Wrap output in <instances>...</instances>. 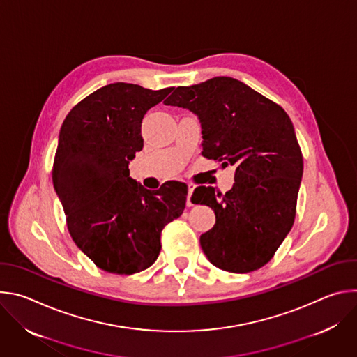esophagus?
<instances>
[{
	"mask_svg": "<svg viewBox=\"0 0 357 357\" xmlns=\"http://www.w3.org/2000/svg\"><path fill=\"white\" fill-rule=\"evenodd\" d=\"M193 190H195V185H193V183H189V185H188V197H186V205H188V206H192V205H193L192 200H190Z\"/></svg>",
	"mask_w": 357,
	"mask_h": 357,
	"instance_id": "esophagus-1",
	"label": "esophagus"
}]
</instances>
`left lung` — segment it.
<instances>
[{"label": "left lung", "instance_id": "8db88e82", "mask_svg": "<svg viewBox=\"0 0 357 357\" xmlns=\"http://www.w3.org/2000/svg\"><path fill=\"white\" fill-rule=\"evenodd\" d=\"M195 113L202 155L234 165V185L223 193L195 189L192 200L215 211L213 229L200 236L209 261L230 273L266 266L289 233L303 161L291 119L270 98L233 77L179 86L164 101Z\"/></svg>", "mask_w": 357, "mask_h": 357}]
</instances>
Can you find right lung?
I'll use <instances>...</instances> for the list:
<instances>
[{"instance_id": "1", "label": "right lung", "mask_w": 357, "mask_h": 357, "mask_svg": "<svg viewBox=\"0 0 357 357\" xmlns=\"http://www.w3.org/2000/svg\"><path fill=\"white\" fill-rule=\"evenodd\" d=\"M172 90L112 83L84 97L62 124L54 186L73 241L107 273L130 275L154 264L164 227L185 209L186 183L169 181L151 192L128 169L144 146L145 113Z\"/></svg>"}]
</instances>
